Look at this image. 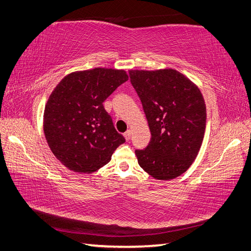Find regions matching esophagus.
<instances>
[{
	"mask_svg": "<svg viewBox=\"0 0 251 251\" xmlns=\"http://www.w3.org/2000/svg\"><path fill=\"white\" fill-rule=\"evenodd\" d=\"M124 136H125V138H126V141H130V138H131V131L130 130H127L125 134H124Z\"/></svg>",
	"mask_w": 251,
	"mask_h": 251,
	"instance_id": "1",
	"label": "esophagus"
}]
</instances>
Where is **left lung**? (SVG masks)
Here are the masks:
<instances>
[{"instance_id":"1","label":"left lung","mask_w":251,"mask_h":251,"mask_svg":"<svg viewBox=\"0 0 251 251\" xmlns=\"http://www.w3.org/2000/svg\"><path fill=\"white\" fill-rule=\"evenodd\" d=\"M151 133L149 145L136 150L141 168L159 180L182 175L201 148L206 105L199 87L173 69L130 70Z\"/></svg>"}]
</instances>
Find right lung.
Instances as JSON below:
<instances>
[{
  "mask_svg": "<svg viewBox=\"0 0 251 251\" xmlns=\"http://www.w3.org/2000/svg\"><path fill=\"white\" fill-rule=\"evenodd\" d=\"M127 79L125 70L76 71L61 79L50 93L44 110V134L65 168L87 174L96 172L126 142L103 102Z\"/></svg>",
  "mask_w": 251,
  "mask_h": 251,
  "instance_id": "right-lung-1",
  "label": "right lung"
}]
</instances>
